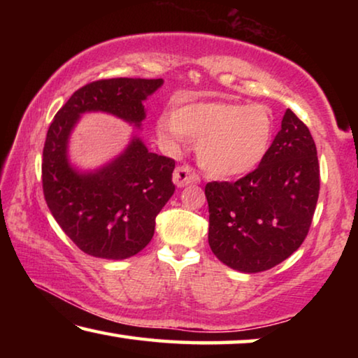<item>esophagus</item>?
Listing matches in <instances>:
<instances>
[{"label":"esophagus","instance_id":"34e87169","mask_svg":"<svg viewBox=\"0 0 358 358\" xmlns=\"http://www.w3.org/2000/svg\"><path fill=\"white\" fill-rule=\"evenodd\" d=\"M173 183L177 187H185L191 183H199V177L191 167L178 166L173 172Z\"/></svg>","mask_w":358,"mask_h":358}]
</instances>
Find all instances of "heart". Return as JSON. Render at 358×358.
<instances>
[{"label":"heart","instance_id":"obj_1","mask_svg":"<svg viewBox=\"0 0 358 358\" xmlns=\"http://www.w3.org/2000/svg\"><path fill=\"white\" fill-rule=\"evenodd\" d=\"M156 132L169 148L183 138L197 142V161L215 177L250 172L265 156L273 136V115L264 104L191 102L162 113Z\"/></svg>","mask_w":358,"mask_h":358}]
</instances>
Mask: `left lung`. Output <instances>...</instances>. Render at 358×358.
<instances>
[{
  "mask_svg": "<svg viewBox=\"0 0 358 358\" xmlns=\"http://www.w3.org/2000/svg\"><path fill=\"white\" fill-rule=\"evenodd\" d=\"M319 185L316 143L287 108L256 171L235 183L211 181L205 186L211 251L241 273L281 264L306 238Z\"/></svg>",
  "mask_w": 358,
  "mask_h": 358,
  "instance_id": "8db88e82",
  "label": "left lung"
}]
</instances>
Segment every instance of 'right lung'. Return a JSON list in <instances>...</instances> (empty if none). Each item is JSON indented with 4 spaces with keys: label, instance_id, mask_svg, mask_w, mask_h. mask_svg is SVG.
Instances as JSON below:
<instances>
[{
    "label": "right lung",
    "instance_id": "obj_1",
    "mask_svg": "<svg viewBox=\"0 0 358 358\" xmlns=\"http://www.w3.org/2000/svg\"><path fill=\"white\" fill-rule=\"evenodd\" d=\"M162 78H108L88 83L59 108L47 131L42 187L64 234L90 256L123 260L136 256L155 234L156 216L173 196L175 161L151 153L141 137L94 171L69 159V138L83 113L102 112L136 129L147 117L143 101Z\"/></svg>",
    "mask_w": 358,
    "mask_h": 358
}]
</instances>
